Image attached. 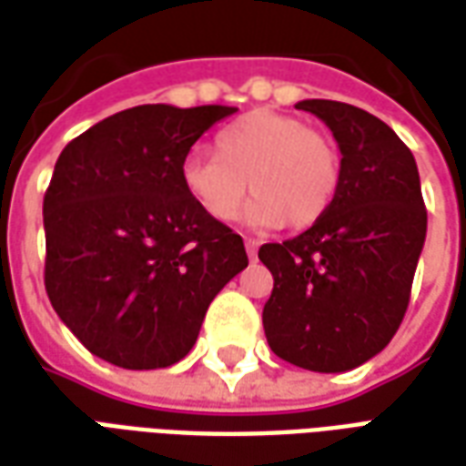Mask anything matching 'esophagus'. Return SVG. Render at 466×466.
I'll return each instance as SVG.
<instances>
[{"instance_id": "esophagus-1", "label": "esophagus", "mask_w": 466, "mask_h": 466, "mask_svg": "<svg viewBox=\"0 0 466 466\" xmlns=\"http://www.w3.org/2000/svg\"><path fill=\"white\" fill-rule=\"evenodd\" d=\"M257 249H259V244L254 242V239H247V257H249V259H257Z\"/></svg>"}]
</instances>
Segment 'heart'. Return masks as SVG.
<instances>
[{"label": "heart", "mask_w": 466, "mask_h": 466, "mask_svg": "<svg viewBox=\"0 0 466 466\" xmlns=\"http://www.w3.org/2000/svg\"><path fill=\"white\" fill-rule=\"evenodd\" d=\"M217 157L189 152L179 164L184 194L214 222H232L247 182L254 192L244 222L294 229L319 222L339 189L342 162L327 134L269 109L242 115L214 137Z\"/></svg>", "instance_id": "b5f03b06"}]
</instances>
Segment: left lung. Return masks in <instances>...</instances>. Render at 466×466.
Masks as SVG:
<instances>
[{
  "label": "left lung",
  "instance_id": "8db88e82",
  "mask_svg": "<svg viewBox=\"0 0 466 466\" xmlns=\"http://www.w3.org/2000/svg\"><path fill=\"white\" fill-rule=\"evenodd\" d=\"M342 152L332 207L307 232L262 244L274 289L262 312L277 357L302 370L347 371L400 329L427 237V209L410 147L360 106L304 99Z\"/></svg>",
  "mask_w": 466,
  "mask_h": 466
}]
</instances>
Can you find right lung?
Returning <instances> with one entry per match:
<instances>
[{
    "instance_id": "add662e5",
    "label": "right lung",
    "mask_w": 466,
    "mask_h": 466,
    "mask_svg": "<svg viewBox=\"0 0 466 466\" xmlns=\"http://www.w3.org/2000/svg\"><path fill=\"white\" fill-rule=\"evenodd\" d=\"M234 106L142 105L66 144L45 194V287L86 350L122 370L189 354L244 242L184 194L179 164Z\"/></svg>"
}]
</instances>
